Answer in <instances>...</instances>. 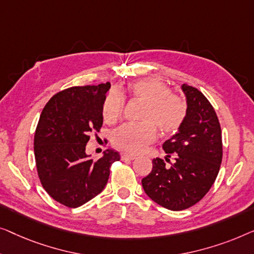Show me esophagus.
Wrapping results in <instances>:
<instances>
[{
    "label": "esophagus",
    "instance_id": "34e87169",
    "mask_svg": "<svg viewBox=\"0 0 254 254\" xmlns=\"http://www.w3.org/2000/svg\"><path fill=\"white\" fill-rule=\"evenodd\" d=\"M121 158H122V160H134L135 155L130 154V153H123V154L121 155Z\"/></svg>",
    "mask_w": 254,
    "mask_h": 254
}]
</instances>
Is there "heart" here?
Instances as JSON below:
<instances>
[{
  "mask_svg": "<svg viewBox=\"0 0 254 254\" xmlns=\"http://www.w3.org/2000/svg\"><path fill=\"white\" fill-rule=\"evenodd\" d=\"M127 92L133 99L145 103L140 114L141 123L123 124L113 133V144L121 149L139 153L155 140L156 127L163 135L176 133L183 126L188 114L184 98L173 93L163 81L154 78L139 79L128 85ZM124 100L120 93L112 91L106 96L102 116L107 123L120 120Z\"/></svg>",
  "mask_w": 254,
  "mask_h": 254,
  "instance_id": "heart-1",
  "label": "heart"
}]
</instances>
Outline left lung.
<instances>
[{"mask_svg": "<svg viewBox=\"0 0 254 254\" xmlns=\"http://www.w3.org/2000/svg\"><path fill=\"white\" fill-rule=\"evenodd\" d=\"M182 90L187 96V119L162 146L170 166L156 158L151 173L141 180L146 194L170 210L187 209L205 197L222 162V134L213 106L195 87L183 84Z\"/></svg>", "mask_w": 254, "mask_h": 254, "instance_id": "obj_1", "label": "left lung"}]
</instances>
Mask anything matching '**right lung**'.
<instances>
[{
	"label": "right lung",
	"instance_id": "right-lung-1",
	"mask_svg": "<svg viewBox=\"0 0 254 254\" xmlns=\"http://www.w3.org/2000/svg\"><path fill=\"white\" fill-rule=\"evenodd\" d=\"M110 84L73 86L53 96L34 133L35 164L42 188L57 202L76 208L105 189L120 154L108 149L98 161L85 149L103 123L102 106Z\"/></svg>",
	"mask_w": 254,
	"mask_h": 254
}]
</instances>
